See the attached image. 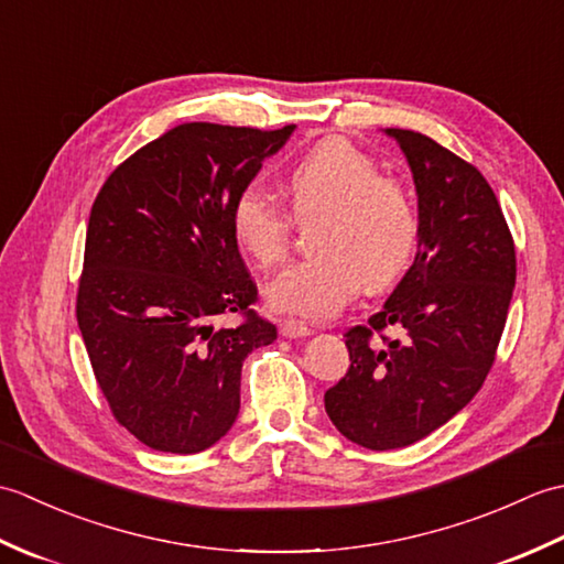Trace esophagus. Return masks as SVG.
<instances>
[{
	"instance_id": "obj_1",
	"label": "esophagus",
	"mask_w": 564,
	"mask_h": 564,
	"mask_svg": "<svg viewBox=\"0 0 564 564\" xmlns=\"http://www.w3.org/2000/svg\"><path fill=\"white\" fill-rule=\"evenodd\" d=\"M279 332H281L283 339H303V337H310V334H313V329L301 325V322H295V319H285L283 325L279 327Z\"/></svg>"
}]
</instances>
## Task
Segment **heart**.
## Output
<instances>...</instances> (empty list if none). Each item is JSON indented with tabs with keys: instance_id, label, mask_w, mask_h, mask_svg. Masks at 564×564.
I'll return each mask as SVG.
<instances>
[{
	"instance_id": "obj_1",
	"label": "heart",
	"mask_w": 564,
	"mask_h": 564,
	"mask_svg": "<svg viewBox=\"0 0 564 564\" xmlns=\"http://www.w3.org/2000/svg\"><path fill=\"white\" fill-rule=\"evenodd\" d=\"M295 215L322 213L310 232L315 254L283 271L267 289L271 313L329 319L361 291H382L410 267L419 220L412 196L373 158L344 138L319 140L283 176ZM230 230L237 247L261 267L289 254V218L259 188L232 203Z\"/></svg>"
}]
</instances>
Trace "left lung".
I'll list each match as a JSON object with an SVG mask.
<instances>
[{"label":"left lung","instance_id":"8db88e82","mask_svg":"<svg viewBox=\"0 0 564 564\" xmlns=\"http://www.w3.org/2000/svg\"><path fill=\"white\" fill-rule=\"evenodd\" d=\"M382 133L414 178L416 257L368 327L346 332L351 368L325 392L332 424L370 451L410 446L475 398L517 285L513 239L487 178L422 133ZM388 326L398 340L375 337Z\"/></svg>","mask_w":564,"mask_h":564}]
</instances>
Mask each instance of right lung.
<instances>
[{"instance_id":"obj_1","label":"right lung","mask_w":564,"mask_h":564,"mask_svg":"<svg viewBox=\"0 0 564 564\" xmlns=\"http://www.w3.org/2000/svg\"><path fill=\"white\" fill-rule=\"evenodd\" d=\"M295 126L184 123L138 150L91 206L77 322L118 424L164 453L232 429L245 358L275 339L230 230L235 198ZM242 312L239 328H218Z\"/></svg>"}]
</instances>
